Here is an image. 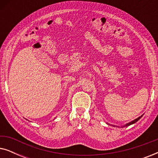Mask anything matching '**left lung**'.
<instances>
[{
	"label": "left lung",
	"mask_w": 158,
	"mask_h": 158,
	"mask_svg": "<svg viewBox=\"0 0 158 158\" xmlns=\"http://www.w3.org/2000/svg\"><path fill=\"white\" fill-rule=\"evenodd\" d=\"M142 116H143V115H142ZM142 116H139V117H138L137 118H136V119H135V120H134V121H132V122H129V123H128V124H127L126 125H125V126H126V127H128V126H129V125H131V124H135V123H136V122H137L138 120H139V119H140V118H141V117H142ZM125 126H124V127H125Z\"/></svg>",
	"instance_id": "left-lung-1"
}]
</instances>
